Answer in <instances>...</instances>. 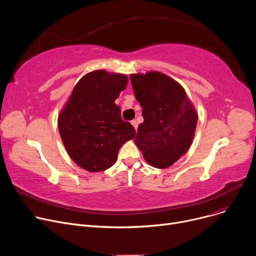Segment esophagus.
Listing matches in <instances>:
<instances>
[{
	"instance_id": "obj_1",
	"label": "esophagus",
	"mask_w": 256,
	"mask_h": 256,
	"mask_svg": "<svg viewBox=\"0 0 256 256\" xmlns=\"http://www.w3.org/2000/svg\"><path fill=\"white\" fill-rule=\"evenodd\" d=\"M132 126H134L136 130L138 128V122H136V120H132Z\"/></svg>"
}]
</instances>
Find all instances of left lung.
<instances>
[{"label": "left lung", "instance_id": "8db88e82", "mask_svg": "<svg viewBox=\"0 0 256 256\" xmlns=\"http://www.w3.org/2000/svg\"><path fill=\"white\" fill-rule=\"evenodd\" d=\"M130 77L144 118L134 143L151 166H171L192 145L196 112L181 85L166 75L149 72Z\"/></svg>", "mask_w": 256, "mask_h": 256}]
</instances>
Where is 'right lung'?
Listing matches in <instances>:
<instances>
[{
	"mask_svg": "<svg viewBox=\"0 0 256 256\" xmlns=\"http://www.w3.org/2000/svg\"><path fill=\"white\" fill-rule=\"evenodd\" d=\"M128 77L98 70L83 76L58 116V130L71 158L90 172L112 166L118 151L136 134L122 120L115 100L126 90Z\"/></svg>",
	"mask_w": 256,
	"mask_h": 256,
	"instance_id": "add662e5",
	"label": "right lung"
}]
</instances>
